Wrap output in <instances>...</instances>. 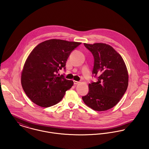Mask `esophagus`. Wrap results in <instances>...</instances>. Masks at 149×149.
Listing matches in <instances>:
<instances>
[{"mask_svg": "<svg viewBox=\"0 0 149 149\" xmlns=\"http://www.w3.org/2000/svg\"><path fill=\"white\" fill-rule=\"evenodd\" d=\"M79 83V82H78V81H74V84H78Z\"/></svg>", "mask_w": 149, "mask_h": 149, "instance_id": "1", "label": "esophagus"}]
</instances>
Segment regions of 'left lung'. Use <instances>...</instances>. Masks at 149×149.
<instances>
[{"instance_id":"left-lung-1","label":"left lung","mask_w":149,"mask_h":149,"mask_svg":"<svg viewBox=\"0 0 149 149\" xmlns=\"http://www.w3.org/2000/svg\"><path fill=\"white\" fill-rule=\"evenodd\" d=\"M94 59L92 71L97 82L88 84V93L82 99L95 111H106L119 102L128 86L129 77L125 63L119 54L104 43H84Z\"/></svg>"}]
</instances>
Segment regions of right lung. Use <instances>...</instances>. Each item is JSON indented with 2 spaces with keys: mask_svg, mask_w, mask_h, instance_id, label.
Instances as JSON below:
<instances>
[{
  "mask_svg": "<svg viewBox=\"0 0 149 149\" xmlns=\"http://www.w3.org/2000/svg\"><path fill=\"white\" fill-rule=\"evenodd\" d=\"M81 43L50 39L40 43L27 58L21 83L27 97L36 104L48 107L59 103L74 83L58 74L71 52Z\"/></svg>",
  "mask_w": 149,
  "mask_h": 149,
  "instance_id": "right-lung-1",
  "label": "right lung"
}]
</instances>
